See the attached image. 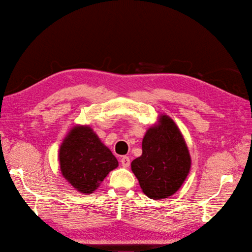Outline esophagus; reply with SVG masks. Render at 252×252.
Masks as SVG:
<instances>
[{
	"label": "esophagus",
	"mask_w": 252,
	"mask_h": 252,
	"mask_svg": "<svg viewBox=\"0 0 252 252\" xmlns=\"http://www.w3.org/2000/svg\"><path fill=\"white\" fill-rule=\"evenodd\" d=\"M121 163H122V165H123L124 167H128L129 164H130V159H129V158L126 157V156L123 157V158H121Z\"/></svg>",
	"instance_id": "34e87169"
}]
</instances>
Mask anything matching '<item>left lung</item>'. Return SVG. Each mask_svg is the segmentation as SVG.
<instances>
[{"mask_svg":"<svg viewBox=\"0 0 252 252\" xmlns=\"http://www.w3.org/2000/svg\"><path fill=\"white\" fill-rule=\"evenodd\" d=\"M159 120L160 125L150 128L142 139V155L131 162L142 191L153 199L177 191L190 168L189 153L181 131L167 116Z\"/></svg>","mask_w":252,"mask_h":252,"instance_id":"8db88e82","label":"left lung"}]
</instances>
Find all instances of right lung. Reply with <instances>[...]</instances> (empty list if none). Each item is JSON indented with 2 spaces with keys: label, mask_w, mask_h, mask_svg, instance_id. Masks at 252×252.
<instances>
[{
  "label": "right lung",
  "mask_w": 252,
  "mask_h": 252,
  "mask_svg": "<svg viewBox=\"0 0 252 252\" xmlns=\"http://www.w3.org/2000/svg\"><path fill=\"white\" fill-rule=\"evenodd\" d=\"M60 163L66 181L83 193H92L119 162L89 126L76 127L63 140Z\"/></svg>",
  "instance_id": "obj_1"
}]
</instances>
